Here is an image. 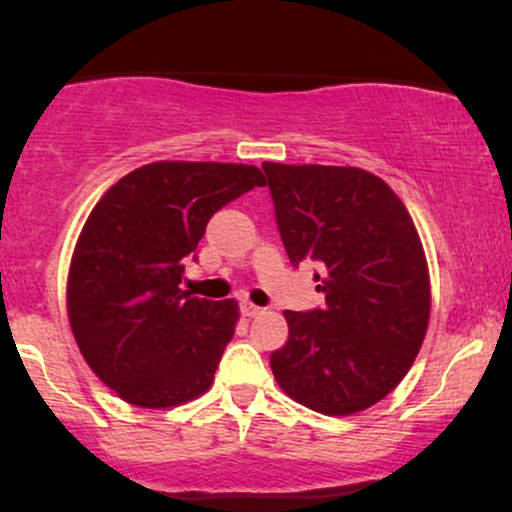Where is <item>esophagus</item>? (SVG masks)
<instances>
[{"label":"esophagus","instance_id":"esophagus-1","mask_svg":"<svg viewBox=\"0 0 512 512\" xmlns=\"http://www.w3.org/2000/svg\"><path fill=\"white\" fill-rule=\"evenodd\" d=\"M240 310H243L245 317H257V315L264 313V308H260V305H255V303H250V301L240 303Z\"/></svg>","mask_w":512,"mask_h":512}]
</instances>
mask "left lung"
<instances>
[{
  "label": "left lung",
  "instance_id": "obj_1",
  "mask_svg": "<svg viewBox=\"0 0 512 512\" xmlns=\"http://www.w3.org/2000/svg\"><path fill=\"white\" fill-rule=\"evenodd\" d=\"M293 264L315 260L325 308L286 310L289 342L274 380L293 402L351 416L409 373L431 317V279L407 207L378 175L354 166L262 163Z\"/></svg>",
  "mask_w": 512,
  "mask_h": 512
}]
</instances>
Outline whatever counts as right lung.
<instances>
[{
	"mask_svg": "<svg viewBox=\"0 0 512 512\" xmlns=\"http://www.w3.org/2000/svg\"><path fill=\"white\" fill-rule=\"evenodd\" d=\"M264 185L245 163L154 161L91 209L69 262L67 315L88 368L127 404L178 407L214 383L240 310L182 291L185 257L223 204Z\"/></svg>",
	"mask_w": 512,
	"mask_h": 512,
	"instance_id": "add662e5",
	"label": "right lung"
}]
</instances>
